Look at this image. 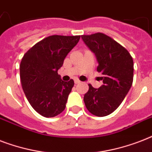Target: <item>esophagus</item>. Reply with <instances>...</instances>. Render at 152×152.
Here are the masks:
<instances>
[{"mask_svg": "<svg viewBox=\"0 0 152 152\" xmlns=\"http://www.w3.org/2000/svg\"><path fill=\"white\" fill-rule=\"evenodd\" d=\"M74 82H75V83H76V84H77V83H80V81L79 80H77V79H76V80H74Z\"/></svg>", "mask_w": 152, "mask_h": 152, "instance_id": "1", "label": "esophagus"}]
</instances>
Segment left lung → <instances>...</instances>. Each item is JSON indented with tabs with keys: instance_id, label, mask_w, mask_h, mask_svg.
Segmentation results:
<instances>
[{
	"instance_id": "left-lung-1",
	"label": "left lung",
	"mask_w": 152,
	"mask_h": 152,
	"mask_svg": "<svg viewBox=\"0 0 152 152\" xmlns=\"http://www.w3.org/2000/svg\"><path fill=\"white\" fill-rule=\"evenodd\" d=\"M83 42L95 53L103 84L99 88L89 85L83 97L88 111L98 117L110 114L120 106L132 87L133 60L128 50L102 33L81 36Z\"/></svg>"
}]
</instances>
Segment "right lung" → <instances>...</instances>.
<instances>
[{
    "instance_id": "obj_1",
    "label": "right lung",
    "mask_w": 152,
    "mask_h": 152,
    "mask_svg": "<svg viewBox=\"0 0 152 152\" xmlns=\"http://www.w3.org/2000/svg\"><path fill=\"white\" fill-rule=\"evenodd\" d=\"M80 39V35L49 36L22 58L20 72L23 90L31 106L43 117L53 118L65 109L74 81H63L57 71Z\"/></svg>"
}]
</instances>
